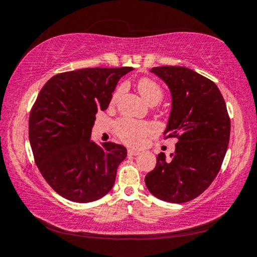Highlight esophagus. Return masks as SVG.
Masks as SVG:
<instances>
[{"mask_svg":"<svg viewBox=\"0 0 257 257\" xmlns=\"http://www.w3.org/2000/svg\"><path fill=\"white\" fill-rule=\"evenodd\" d=\"M138 154H139V151L132 150V149L128 150V155H130V156H136V155H138Z\"/></svg>","mask_w":257,"mask_h":257,"instance_id":"obj_1","label":"esophagus"}]
</instances>
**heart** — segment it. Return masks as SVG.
I'll list each match as a JSON object with an SVG mask.
<instances>
[{"instance_id":"heart-1","label":"heart","mask_w":257,"mask_h":257,"mask_svg":"<svg viewBox=\"0 0 257 257\" xmlns=\"http://www.w3.org/2000/svg\"><path fill=\"white\" fill-rule=\"evenodd\" d=\"M139 93L151 105H156L164 97V92L158 82L151 78H141L137 82ZM123 86H119L112 95L111 102L114 103L122 93ZM153 132V127L145 121L130 118H121L114 124V133L121 141L132 146H139L144 143L147 135Z\"/></svg>"}]
</instances>
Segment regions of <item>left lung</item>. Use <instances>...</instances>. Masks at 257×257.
Instances as JSON below:
<instances>
[{"mask_svg": "<svg viewBox=\"0 0 257 257\" xmlns=\"http://www.w3.org/2000/svg\"><path fill=\"white\" fill-rule=\"evenodd\" d=\"M169 86L172 108L164 138H177L175 154L160 153L145 177L147 189L169 203L199 196L215 179L227 153L230 118L222 94L212 80L185 67H154Z\"/></svg>", "mask_w": 257, "mask_h": 257, "instance_id": "left-lung-1", "label": "left lung"}]
</instances>
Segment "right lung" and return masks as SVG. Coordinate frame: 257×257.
I'll list each match as a JSON object with an SVG mask.
<instances>
[{"label":"right lung","mask_w":257,"mask_h":257,"mask_svg":"<svg viewBox=\"0 0 257 257\" xmlns=\"http://www.w3.org/2000/svg\"><path fill=\"white\" fill-rule=\"evenodd\" d=\"M133 68H86L47 80L29 114L35 162L52 188L76 203L102 198L112 189L127 150L90 141L97 111L106 110L119 79Z\"/></svg>","instance_id":"add662e5"}]
</instances>
